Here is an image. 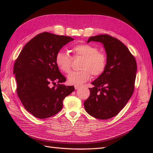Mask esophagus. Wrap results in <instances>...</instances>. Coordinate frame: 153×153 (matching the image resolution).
I'll list each match as a JSON object with an SVG mask.
<instances>
[{
	"mask_svg": "<svg viewBox=\"0 0 153 153\" xmlns=\"http://www.w3.org/2000/svg\"><path fill=\"white\" fill-rule=\"evenodd\" d=\"M74 87H75V89H78L80 88V86L79 85H75V86H74Z\"/></svg>",
	"mask_w": 153,
	"mask_h": 153,
	"instance_id": "obj_1",
	"label": "esophagus"
}]
</instances>
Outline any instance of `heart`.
I'll return each mask as SVG.
<instances>
[{"mask_svg":"<svg viewBox=\"0 0 153 153\" xmlns=\"http://www.w3.org/2000/svg\"><path fill=\"white\" fill-rule=\"evenodd\" d=\"M73 57L83 58L80 71H72L68 76L69 84L79 85L90 79L92 74L98 76L104 73L107 65V57L103 52L98 51L95 46L89 44H79L71 48ZM55 61L58 68L65 73L70 72L73 58L66 52L59 50L55 55Z\"/></svg>","mask_w":153,"mask_h":153,"instance_id":"heart-1","label":"heart"}]
</instances>
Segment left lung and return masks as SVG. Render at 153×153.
<instances>
[{
  "label": "left lung",
  "mask_w": 153,
  "mask_h": 153,
  "mask_svg": "<svg viewBox=\"0 0 153 153\" xmlns=\"http://www.w3.org/2000/svg\"><path fill=\"white\" fill-rule=\"evenodd\" d=\"M102 43L107 55L104 73L92 83L90 96L84 101L86 112L100 119L117 115L128 103L135 89L137 62L129 49L118 39L108 34L90 37Z\"/></svg>",
  "instance_id": "left-lung-1"
}]
</instances>
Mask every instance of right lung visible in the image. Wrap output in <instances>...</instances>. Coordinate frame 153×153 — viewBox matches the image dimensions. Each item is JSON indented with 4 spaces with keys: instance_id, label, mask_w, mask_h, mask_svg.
Masks as SVG:
<instances>
[{
    "instance_id": "obj_1",
    "label": "right lung",
    "mask_w": 153,
    "mask_h": 153,
    "mask_svg": "<svg viewBox=\"0 0 153 153\" xmlns=\"http://www.w3.org/2000/svg\"><path fill=\"white\" fill-rule=\"evenodd\" d=\"M73 40L69 36L40 33L24 46L16 59L13 73L18 96L36 117L45 119L57 114L64 98L75 91L74 86L60 84L66 79L55 61L58 51Z\"/></svg>"
}]
</instances>
